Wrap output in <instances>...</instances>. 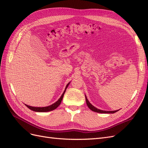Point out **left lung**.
Listing matches in <instances>:
<instances>
[{
  "label": "left lung",
  "instance_id": "1",
  "mask_svg": "<svg viewBox=\"0 0 148 148\" xmlns=\"http://www.w3.org/2000/svg\"><path fill=\"white\" fill-rule=\"evenodd\" d=\"M85 99H86V104L88 106V107H89V109H90L92 111H94L95 112H97V113H101V114H114V113H115L116 112L119 111V110H112V111H107V110H100L99 109L96 108V107H95L94 106H92L90 102H89L88 99H87V97L86 96V95H85Z\"/></svg>",
  "mask_w": 148,
  "mask_h": 148
}]
</instances>
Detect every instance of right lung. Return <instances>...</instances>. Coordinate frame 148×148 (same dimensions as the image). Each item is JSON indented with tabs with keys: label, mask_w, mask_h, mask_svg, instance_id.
Wrapping results in <instances>:
<instances>
[{
	"label": "right lung",
	"mask_w": 148,
	"mask_h": 148,
	"mask_svg": "<svg viewBox=\"0 0 148 148\" xmlns=\"http://www.w3.org/2000/svg\"><path fill=\"white\" fill-rule=\"evenodd\" d=\"M70 83V82H69L68 84H66V86L65 87V90H64L63 94H62V96H60L59 99H58V101H56L55 103H53V104H52L50 106H46V107H33V106H30L26 105V104H25V106L27 107L28 108H29L30 110L34 111V112H49V111H51V110H55L60 104V103L62 101V99H63L64 94L66 91V89L67 87L69 86V85Z\"/></svg>",
	"instance_id": "1"
}]
</instances>
